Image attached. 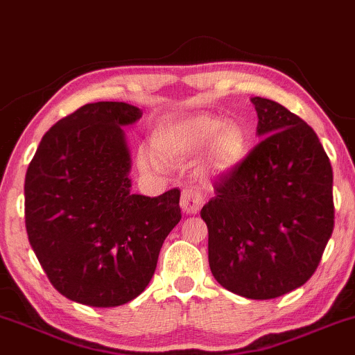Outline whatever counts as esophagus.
Segmentation results:
<instances>
[{"label":"esophagus","instance_id":"obj_1","mask_svg":"<svg viewBox=\"0 0 355 355\" xmlns=\"http://www.w3.org/2000/svg\"><path fill=\"white\" fill-rule=\"evenodd\" d=\"M203 203H205V196L200 190L185 189L182 191V196H180L182 210L189 213V215L200 211V208L203 207Z\"/></svg>","mask_w":355,"mask_h":355}]
</instances>
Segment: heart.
Returning <instances> with one entry per match:
<instances>
[{
    "label": "heart",
    "instance_id": "b5f03b06",
    "mask_svg": "<svg viewBox=\"0 0 355 355\" xmlns=\"http://www.w3.org/2000/svg\"><path fill=\"white\" fill-rule=\"evenodd\" d=\"M153 150L162 160L198 155L210 148L221 170H232L245 160L248 137L238 123H225L210 115H193L162 125L153 135ZM148 165V160H144Z\"/></svg>",
    "mask_w": 355,
    "mask_h": 355
}]
</instances>
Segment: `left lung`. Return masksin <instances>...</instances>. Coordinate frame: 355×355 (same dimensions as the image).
Here are the masks:
<instances>
[{"instance_id":"8db88e82","label":"left lung","mask_w":355,"mask_h":355,"mask_svg":"<svg viewBox=\"0 0 355 355\" xmlns=\"http://www.w3.org/2000/svg\"><path fill=\"white\" fill-rule=\"evenodd\" d=\"M251 102L263 140L213 183L200 215L215 279L248 300H272L318 270L334 230L332 166L301 117L275 101Z\"/></svg>"}]
</instances>
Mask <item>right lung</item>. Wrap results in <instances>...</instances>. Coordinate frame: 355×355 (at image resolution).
<instances>
[{"label":"right lung","mask_w":355,"mask_h":355,"mask_svg":"<svg viewBox=\"0 0 355 355\" xmlns=\"http://www.w3.org/2000/svg\"><path fill=\"white\" fill-rule=\"evenodd\" d=\"M125 102L85 104L42 137L24 180L28 240L67 300L115 307L150 283L165 238L182 220L180 190L130 193Z\"/></svg>","instance_id":"right-lung-1"}]
</instances>
